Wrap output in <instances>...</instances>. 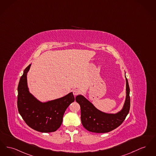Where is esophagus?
<instances>
[{"label":"esophagus","mask_w":156,"mask_h":156,"mask_svg":"<svg viewBox=\"0 0 156 156\" xmlns=\"http://www.w3.org/2000/svg\"><path fill=\"white\" fill-rule=\"evenodd\" d=\"M73 95H77L79 93H80V91L77 89H75L73 91Z\"/></svg>","instance_id":"esophagus-1"}]
</instances>
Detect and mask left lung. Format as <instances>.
<instances>
[{"mask_svg": "<svg viewBox=\"0 0 156 156\" xmlns=\"http://www.w3.org/2000/svg\"><path fill=\"white\" fill-rule=\"evenodd\" d=\"M126 80V98L124 107L117 114H107L97 109L83 95H77L75 100L81 107V119L83 127L96 133H105L117 128L128 115L130 108L129 87Z\"/></svg>", "mask_w": 156, "mask_h": 156, "instance_id": "obj_1", "label": "left lung"}]
</instances>
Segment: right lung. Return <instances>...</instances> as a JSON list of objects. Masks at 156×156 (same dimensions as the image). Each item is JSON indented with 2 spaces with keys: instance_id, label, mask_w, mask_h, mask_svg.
I'll return each mask as SVG.
<instances>
[{
  "instance_id": "obj_1",
  "label": "right lung",
  "mask_w": 156,
  "mask_h": 156,
  "mask_svg": "<svg viewBox=\"0 0 156 156\" xmlns=\"http://www.w3.org/2000/svg\"><path fill=\"white\" fill-rule=\"evenodd\" d=\"M25 68L18 87V108L20 115L30 128L41 133L54 132L60 127L65 111L75 101L73 92L55 100L41 102L28 90L27 75L30 67Z\"/></svg>"
}]
</instances>
